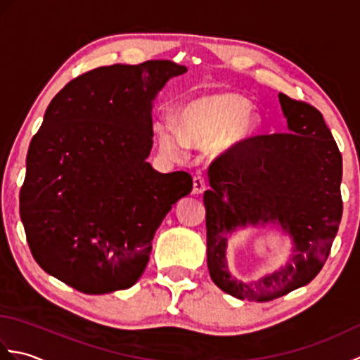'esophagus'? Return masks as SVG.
Here are the masks:
<instances>
[{
  "instance_id": "1",
  "label": "esophagus",
  "mask_w": 360,
  "mask_h": 360,
  "mask_svg": "<svg viewBox=\"0 0 360 360\" xmlns=\"http://www.w3.org/2000/svg\"><path fill=\"white\" fill-rule=\"evenodd\" d=\"M207 188V181H205L204 176H195L193 178V193L195 195H201L204 190Z\"/></svg>"
}]
</instances>
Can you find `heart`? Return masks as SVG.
<instances>
[{
    "mask_svg": "<svg viewBox=\"0 0 360 360\" xmlns=\"http://www.w3.org/2000/svg\"><path fill=\"white\" fill-rule=\"evenodd\" d=\"M252 103L235 93H215L198 97L179 114V131L170 122L159 125L160 147L170 155H181L184 142L207 145L223 138L224 143L243 139L254 131L257 117L250 112Z\"/></svg>",
    "mask_w": 360,
    "mask_h": 360,
    "instance_id": "b5f03b06",
    "label": "heart"
}]
</instances>
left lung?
Returning a JSON list of instances; mask_svg holds the SVG:
<instances>
[{
    "label": "left lung",
    "mask_w": 360,
    "mask_h": 360,
    "mask_svg": "<svg viewBox=\"0 0 360 360\" xmlns=\"http://www.w3.org/2000/svg\"><path fill=\"white\" fill-rule=\"evenodd\" d=\"M278 98L289 131L250 136L209 167V272L219 289L241 300L267 302L314 280L342 219V155L322 112L286 94ZM266 222L293 236L296 254L280 271L243 283L226 271L224 233Z\"/></svg>",
    "instance_id": "obj_1"
}]
</instances>
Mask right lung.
I'll return each instance as SVG.
<instances>
[{
    "instance_id": "1",
    "label": "right lung",
    "mask_w": 360,
    "mask_h": 360,
    "mask_svg": "<svg viewBox=\"0 0 360 360\" xmlns=\"http://www.w3.org/2000/svg\"><path fill=\"white\" fill-rule=\"evenodd\" d=\"M184 72L170 60L102 66L52 98L20 190L29 249L43 271L85 294L139 280L158 227L193 187L188 173H158L145 160L151 101Z\"/></svg>"
}]
</instances>
